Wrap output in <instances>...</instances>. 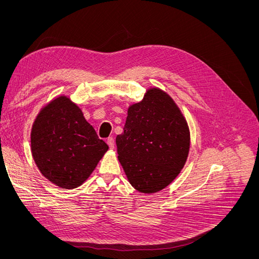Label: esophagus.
<instances>
[{
  "label": "esophagus",
  "instance_id": "1",
  "mask_svg": "<svg viewBox=\"0 0 259 259\" xmlns=\"http://www.w3.org/2000/svg\"><path fill=\"white\" fill-rule=\"evenodd\" d=\"M107 144L109 145V147H110V149H113L114 148V139L112 138V137H109L108 139H107Z\"/></svg>",
  "mask_w": 259,
  "mask_h": 259
}]
</instances>
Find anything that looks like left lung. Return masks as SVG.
Returning <instances> with one entry per match:
<instances>
[{
    "instance_id": "1",
    "label": "left lung",
    "mask_w": 259,
    "mask_h": 259,
    "mask_svg": "<svg viewBox=\"0 0 259 259\" xmlns=\"http://www.w3.org/2000/svg\"><path fill=\"white\" fill-rule=\"evenodd\" d=\"M124 132L117 135V159L131 185L143 193L158 192L178 176L190 149V132L167 93L148 90L131 105Z\"/></svg>"
}]
</instances>
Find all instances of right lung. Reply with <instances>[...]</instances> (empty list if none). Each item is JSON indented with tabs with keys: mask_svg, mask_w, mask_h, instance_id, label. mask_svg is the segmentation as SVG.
I'll return each instance as SVG.
<instances>
[{
	"mask_svg": "<svg viewBox=\"0 0 259 259\" xmlns=\"http://www.w3.org/2000/svg\"><path fill=\"white\" fill-rule=\"evenodd\" d=\"M109 149L67 96L44 106L31 130V152L37 168L64 189L81 186Z\"/></svg>",
	"mask_w": 259,
	"mask_h": 259,
	"instance_id": "1",
	"label": "right lung"
}]
</instances>
